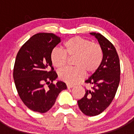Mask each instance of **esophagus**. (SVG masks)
<instances>
[{
    "instance_id": "34e87169",
    "label": "esophagus",
    "mask_w": 134,
    "mask_h": 134,
    "mask_svg": "<svg viewBox=\"0 0 134 134\" xmlns=\"http://www.w3.org/2000/svg\"><path fill=\"white\" fill-rule=\"evenodd\" d=\"M67 87L68 89H70V88H72V87H74L73 85H71V84H67Z\"/></svg>"
}]
</instances>
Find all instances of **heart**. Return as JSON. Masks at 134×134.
Here are the masks:
<instances>
[{
  "instance_id": "1",
  "label": "heart",
  "mask_w": 134,
  "mask_h": 134,
  "mask_svg": "<svg viewBox=\"0 0 134 134\" xmlns=\"http://www.w3.org/2000/svg\"><path fill=\"white\" fill-rule=\"evenodd\" d=\"M63 51L54 48L51 54L52 65L56 68L64 67L68 57H75V67H67L59 71L62 80L70 84L78 83L88 74L95 72L102 63L103 51L98 43L79 36L71 37L63 43Z\"/></svg>"
}]
</instances>
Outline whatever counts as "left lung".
I'll return each instance as SVG.
<instances>
[{
  "label": "left lung",
  "mask_w": 134,
  "mask_h": 134,
  "mask_svg": "<svg viewBox=\"0 0 134 134\" xmlns=\"http://www.w3.org/2000/svg\"><path fill=\"white\" fill-rule=\"evenodd\" d=\"M103 51V59L98 69L85 81L91 87L78 100V107L87 116H95L105 110L114 98L120 82V62L113 44L99 33L91 32Z\"/></svg>",
  "instance_id": "8db88e82"
}]
</instances>
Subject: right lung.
<instances>
[{"instance_id":"obj_1","label":"right lung","mask_w":134,"mask_h":134,"mask_svg":"<svg viewBox=\"0 0 134 134\" xmlns=\"http://www.w3.org/2000/svg\"><path fill=\"white\" fill-rule=\"evenodd\" d=\"M60 41V37L54 34H36L21 47L16 56L13 74L16 89L23 103L34 111H48L59 93L67 89L62 81L53 83L58 75L51 54Z\"/></svg>"}]
</instances>
